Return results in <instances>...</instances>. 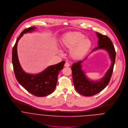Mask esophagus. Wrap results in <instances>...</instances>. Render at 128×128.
Masks as SVG:
<instances>
[{
    "mask_svg": "<svg viewBox=\"0 0 128 128\" xmlns=\"http://www.w3.org/2000/svg\"><path fill=\"white\" fill-rule=\"evenodd\" d=\"M70 66V64L67 62H66L64 64V66H66V67H68V66Z\"/></svg>",
    "mask_w": 128,
    "mask_h": 128,
    "instance_id": "1",
    "label": "esophagus"
}]
</instances>
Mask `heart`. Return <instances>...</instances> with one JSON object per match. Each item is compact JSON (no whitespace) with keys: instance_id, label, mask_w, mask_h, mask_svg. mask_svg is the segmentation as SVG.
<instances>
[{"instance_id":"1","label":"heart","mask_w":128,"mask_h":128,"mask_svg":"<svg viewBox=\"0 0 128 128\" xmlns=\"http://www.w3.org/2000/svg\"><path fill=\"white\" fill-rule=\"evenodd\" d=\"M84 34L78 32H69L61 39L60 43L62 47L70 49V55L74 59L83 57L91 46V41L85 38Z\"/></svg>"}]
</instances>
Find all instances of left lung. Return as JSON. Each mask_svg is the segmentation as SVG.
Here are the masks:
<instances>
[{"label":"left lung","instance_id":"left-lung-1","mask_svg":"<svg viewBox=\"0 0 128 128\" xmlns=\"http://www.w3.org/2000/svg\"><path fill=\"white\" fill-rule=\"evenodd\" d=\"M96 35L99 38L98 46L94 48L92 52L98 49L106 50L108 52L111 59L112 64L104 76L98 81H93L89 80L86 77L82 69L81 63L86 58L83 60L79 61L72 64L71 69L74 87L78 93L85 96L94 95L101 92L107 86L110 81L115 62L116 52L110 38L98 32H96Z\"/></svg>","mask_w":128,"mask_h":128}]
</instances>
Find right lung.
<instances>
[{
    "label": "right lung",
    "instance_id": "add662e5",
    "mask_svg": "<svg viewBox=\"0 0 128 128\" xmlns=\"http://www.w3.org/2000/svg\"><path fill=\"white\" fill-rule=\"evenodd\" d=\"M36 28L31 27L24 29L18 38L12 51V62L14 74L18 82L26 90L38 97H43L52 94L54 90L58 76L64 68V61L48 66L44 71L37 74L26 73L22 68L17 56V44L24 33L31 32Z\"/></svg>",
    "mask_w": 128,
    "mask_h": 128
}]
</instances>
